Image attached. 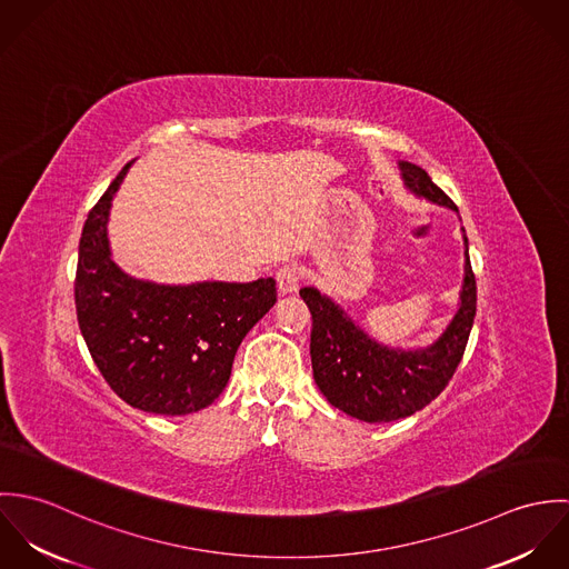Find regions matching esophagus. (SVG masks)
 Segmentation results:
<instances>
[{
  "mask_svg": "<svg viewBox=\"0 0 569 569\" xmlns=\"http://www.w3.org/2000/svg\"><path fill=\"white\" fill-rule=\"evenodd\" d=\"M276 282H278V291L282 296L287 293H296L298 284H300V269L296 264H282L276 271Z\"/></svg>",
  "mask_w": 569,
  "mask_h": 569,
  "instance_id": "1",
  "label": "esophagus"
}]
</instances>
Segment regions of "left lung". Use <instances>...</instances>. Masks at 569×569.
<instances>
[{
  "label": "left lung",
  "mask_w": 569,
  "mask_h": 569,
  "mask_svg": "<svg viewBox=\"0 0 569 569\" xmlns=\"http://www.w3.org/2000/svg\"><path fill=\"white\" fill-rule=\"evenodd\" d=\"M406 186L418 197L456 210V203L416 163L399 162ZM465 260L460 307L447 330L427 348H388L366 335L339 305L316 287L300 289L311 311L313 379L326 401L366 422H392L429 406L451 381L462 361L478 307L476 273Z\"/></svg>",
  "instance_id": "1"
}]
</instances>
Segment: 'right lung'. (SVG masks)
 <instances>
[{
  "instance_id": "add662e5",
  "label": "right lung",
  "mask_w": 569,
  "mask_h": 569,
  "mask_svg": "<svg viewBox=\"0 0 569 569\" xmlns=\"http://www.w3.org/2000/svg\"><path fill=\"white\" fill-rule=\"evenodd\" d=\"M129 166L84 221L77 318L93 363L124 403L183 416L226 390L244 335L276 305V280L158 284L127 276L111 260L107 221Z\"/></svg>"
}]
</instances>
